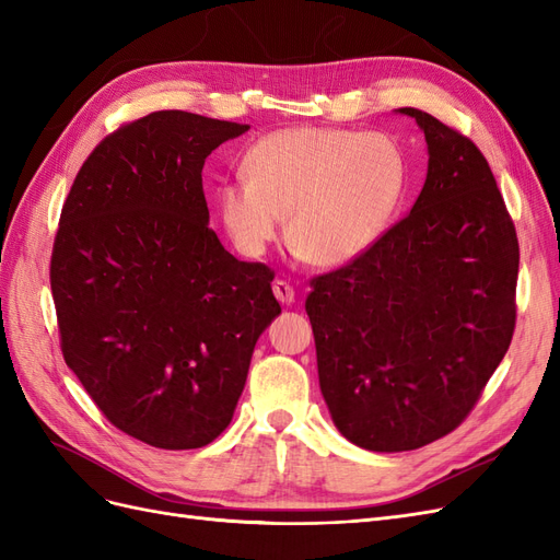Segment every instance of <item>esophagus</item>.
Here are the masks:
<instances>
[{
  "label": "esophagus",
  "mask_w": 560,
  "mask_h": 560,
  "mask_svg": "<svg viewBox=\"0 0 560 560\" xmlns=\"http://www.w3.org/2000/svg\"><path fill=\"white\" fill-rule=\"evenodd\" d=\"M273 294L276 299L282 303V306H292L296 294H294V287L287 282V280H276L273 282Z\"/></svg>",
  "instance_id": "34e87169"
}]
</instances>
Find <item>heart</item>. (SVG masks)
<instances>
[{
    "label": "heart",
    "mask_w": 560,
    "mask_h": 560,
    "mask_svg": "<svg viewBox=\"0 0 560 560\" xmlns=\"http://www.w3.org/2000/svg\"><path fill=\"white\" fill-rule=\"evenodd\" d=\"M243 173L217 194L233 245L261 257L287 214L296 254L317 266H343L374 247L406 186L395 140L338 128L268 132L245 154Z\"/></svg>",
    "instance_id": "b5f03b06"
}]
</instances>
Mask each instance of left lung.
<instances>
[{
  "label": "left lung",
  "instance_id": "obj_1",
  "mask_svg": "<svg viewBox=\"0 0 560 560\" xmlns=\"http://www.w3.org/2000/svg\"><path fill=\"white\" fill-rule=\"evenodd\" d=\"M428 142L409 217L306 299L317 376L354 446L413 451L453 432L502 362L516 325L518 241L471 140L401 107Z\"/></svg>",
  "mask_w": 560,
  "mask_h": 560
}]
</instances>
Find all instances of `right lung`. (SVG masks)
<instances>
[{"label": "right lung", "mask_w": 560, "mask_h": 560, "mask_svg": "<svg viewBox=\"0 0 560 560\" xmlns=\"http://www.w3.org/2000/svg\"><path fill=\"white\" fill-rule=\"evenodd\" d=\"M249 126L154 112L100 142L50 257L65 362L140 442L186 451L226 430L257 338L280 315L273 270L208 226L202 165Z\"/></svg>", "instance_id": "obj_1"}]
</instances>
